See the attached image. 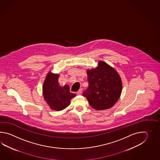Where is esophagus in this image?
<instances>
[{"instance_id": "34e87169", "label": "esophagus", "mask_w": 160, "mask_h": 160, "mask_svg": "<svg viewBox=\"0 0 160 160\" xmlns=\"http://www.w3.org/2000/svg\"><path fill=\"white\" fill-rule=\"evenodd\" d=\"M82 92V89H79L78 91L77 92V95H80V94H81Z\"/></svg>"}]
</instances>
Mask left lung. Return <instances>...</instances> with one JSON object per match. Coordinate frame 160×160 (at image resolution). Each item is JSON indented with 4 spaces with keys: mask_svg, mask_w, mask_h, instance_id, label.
<instances>
[{
    "mask_svg": "<svg viewBox=\"0 0 160 160\" xmlns=\"http://www.w3.org/2000/svg\"><path fill=\"white\" fill-rule=\"evenodd\" d=\"M88 86L83 93L93 109H110L118 101L122 84L118 72L105 62L99 61L97 68L87 70Z\"/></svg>",
    "mask_w": 160,
    "mask_h": 160,
    "instance_id": "1",
    "label": "left lung"
}]
</instances>
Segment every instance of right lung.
<instances>
[{"mask_svg": "<svg viewBox=\"0 0 160 160\" xmlns=\"http://www.w3.org/2000/svg\"><path fill=\"white\" fill-rule=\"evenodd\" d=\"M59 75L49 72L43 85V95L45 101L51 110L61 111L70 105L71 99L76 96L70 92L68 85L61 86L58 79Z\"/></svg>", "mask_w": 160, "mask_h": 160, "instance_id": "right-lung-1", "label": "right lung"}]
</instances>
